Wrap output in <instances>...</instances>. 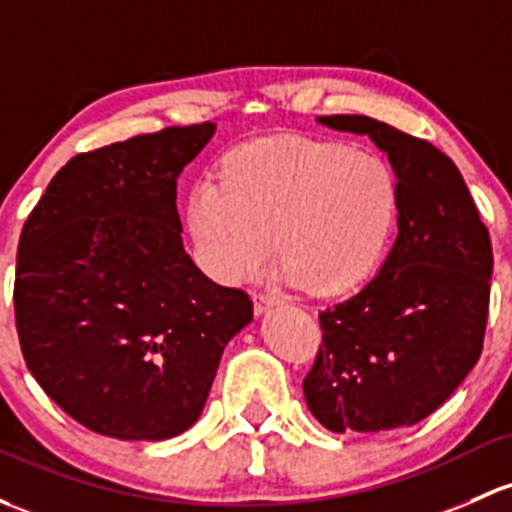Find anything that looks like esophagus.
<instances>
[{"instance_id": "esophagus-1", "label": "esophagus", "mask_w": 512, "mask_h": 512, "mask_svg": "<svg viewBox=\"0 0 512 512\" xmlns=\"http://www.w3.org/2000/svg\"><path fill=\"white\" fill-rule=\"evenodd\" d=\"M252 304H255V314H265L270 306L279 304V297H274L270 292H255L252 294Z\"/></svg>"}]
</instances>
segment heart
Returning a JSON list of instances; mask_svg holds the SVG:
<instances>
[{
    "label": "heart",
    "mask_w": 512,
    "mask_h": 512,
    "mask_svg": "<svg viewBox=\"0 0 512 512\" xmlns=\"http://www.w3.org/2000/svg\"><path fill=\"white\" fill-rule=\"evenodd\" d=\"M218 176L186 203L198 265L218 282L255 277L277 235L284 279L319 297L351 292L380 265L400 215L387 159L338 139L242 144L225 154Z\"/></svg>",
    "instance_id": "b5f03b06"
}]
</instances>
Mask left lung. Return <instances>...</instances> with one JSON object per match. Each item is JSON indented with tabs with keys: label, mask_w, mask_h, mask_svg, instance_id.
I'll return each mask as SVG.
<instances>
[{
	"label": "left lung",
	"mask_w": 512,
	"mask_h": 512,
	"mask_svg": "<svg viewBox=\"0 0 512 512\" xmlns=\"http://www.w3.org/2000/svg\"><path fill=\"white\" fill-rule=\"evenodd\" d=\"M319 122L368 134L387 154L400 184V233L355 297L319 311L306 405L338 434L412 427L444 405L481 358L491 235L456 164L427 139L365 115Z\"/></svg>",
	"instance_id": "left-lung-1"
}]
</instances>
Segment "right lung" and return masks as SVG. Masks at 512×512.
Returning <instances> with one entry per match:
<instances>
[{
  "label": "right lung",
  "mask_w": 512,
  "mask_h": 512,
  "mask_svg": "<svg viewBox=\"0 0 512 512\" xmlns=\"http://www.w3.org/2000/svg\"><path fill=\"white\" fill-rule=\"evenodd\" d=\"M213 132L166 127L78 154L21 230V353L43 392L105 437L186 432L252 321L250 297L208 279L181 242L176 179Z\"/></svg>",
  "instance_id": "obj_1"
}]
</instances>
